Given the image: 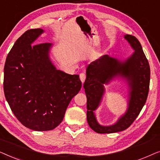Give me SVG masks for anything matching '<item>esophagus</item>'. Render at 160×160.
Listing matches in <instances>:
<instances>
[{
	"mask_svg": "<svg viewBox=\"0 0 160 160\" xmlns=\"http://www.w3.org/2000/svg\"><path fill=\"white\" fill-rule=\"evenodd\" d=\"M80 79L82 81V83L84 82L85 79H86V75L84 73H80Z\"/></svg>",
	"mask_w": 160,
	"mask_h": 160,
	"instance_id": "34e87169",
	"label": "esophagus"
}]
</instances>
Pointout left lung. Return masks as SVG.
<instances>
[{"instance_id": "1", "label": "left lung", "mask_w": 160, "mask_h": 160, "mask_svg": "<svg viewBox=\"0 0 160 160\" xmlns=\"http://www.w3.org/2000/svg\"><path fill=\"white\" fill-rule=\"evenodd\" d=\"M133 51L128 58L119 59L106 54L92 62L87 68L84 88L87 96V119L91 129L98 133H113L126 130L141 112L149 89L150 67L139 41L124 35ZM120 80L127 87V108L113 125L102 126L94 111L99 108L105 93V86Z\"/></svg>"}]
</instances>
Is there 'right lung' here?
Segmentation results:
<instances>
[{"instance_id": "1", "label": "right lung", "mask_w": 160, "mask_h": 160, "mask_svg": "<svg viewBox=\"0 0 160 160\" xmlns=\"http://www.w3.org/2000/svg\"><path fill=\"white\" fill-rule=\"evenodd\" d=\"M44 32L38 28L22 35L4 66L6 99L17 119L35 131L58 127L72 98L82 88L79 76L65 73L53 64L50 58L52 43L36 44Z\"/></svg>"}]
</instances>
